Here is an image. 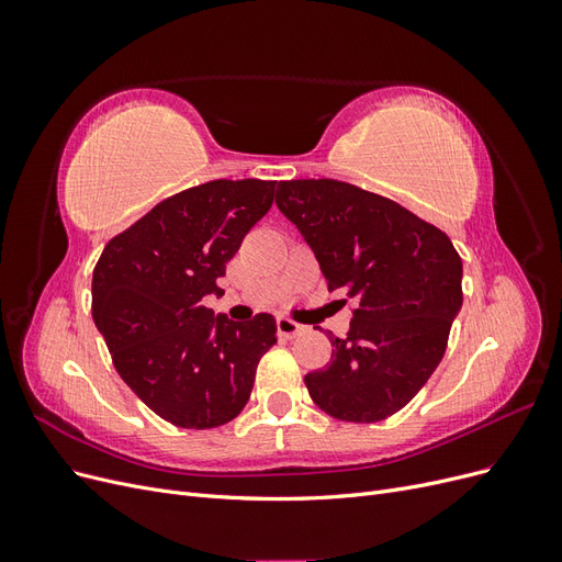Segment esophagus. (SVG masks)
Wrapping results in <instances>:
<instances>
[{
  "label": "esophagus",
  "instance_id": "obj_1",
  "mask_svg": "<svg viewBox=\"0 0 562 562\" xmlns=\"http://www.w3.org/2000/svg\"><path fill=\"white\" fill-rule=\"evenodd\" d=\"M277 330H279V337L291 339V337L300 335V333L304 330V326H300V323H295V321H291V318L281 316V318H277Z\"/></svg>",
  "mask_w": 562,
  "mask_h": 562
}]
</instances>
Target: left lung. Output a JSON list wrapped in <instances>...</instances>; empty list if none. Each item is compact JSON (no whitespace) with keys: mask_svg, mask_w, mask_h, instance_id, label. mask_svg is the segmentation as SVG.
<instances>
[{"mask_svg":"<svg viewBox=\"0 0 562 562\" xmlns=\"http://www.w3.org/2000/svg\"><path fill=\"white\" fill-rule=\"evenodd\" d=\"M277 206L312 248L330 291L356 307L333 359L304 378L345 422L398 413L434 375L462 310V258L446 232L401 203L339 180H283Z\"/></svg>","mask_w":562,"mask_h":562,"instance_id":"obj_1","label":"left lung"}]
</instances>
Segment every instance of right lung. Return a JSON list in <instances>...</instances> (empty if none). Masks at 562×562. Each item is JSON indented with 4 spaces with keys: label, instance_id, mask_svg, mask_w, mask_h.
I'll return each instance as SVG.
<instances>
[{
    "label": "right lung",
    "instance_id": "add662e5",
    "mask_svg": "<svg viewBox=\"0 0 562 562\" xmlns=\"http://www.w3.org/2000/svg\"><path fill=\"white\" fill-rule=\"evenodd\" d=\"M277 180H213L157 203L105 246L93 269V321L112 363L149 411L213 429L244 411L277 321L236 323L203 307Z\"/></svg>",
    "mask_w": 562,
    "mask_h": 562
}]
</instances>
